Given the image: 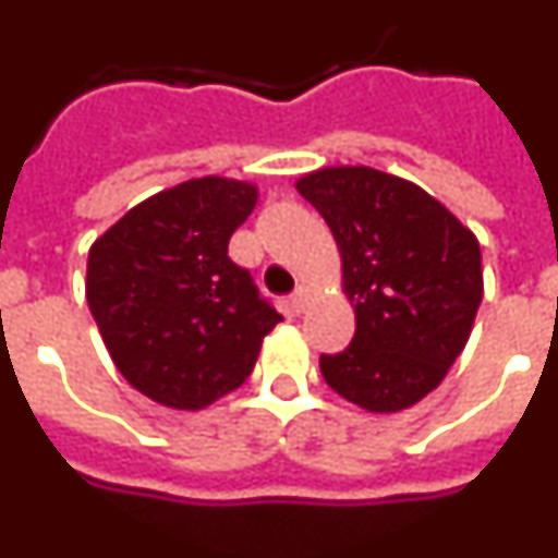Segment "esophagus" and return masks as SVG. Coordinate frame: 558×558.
<instances>
[{
  "mask_svg": "<svg viewBox=\"0 0 558 558\" xmlns=\"http://www.w3.org/2000/svg\"><path fill=\"white\" fill-rule=\"evenodd\" d=\"M290 304H293V310L295 313H304V310H307V304H310V290L304 288H295V293L290 295Z\"/></svg>",
  "mask_w": 558,
  "mask_h": 558,
  "instance_id": "1",
  "label": "esophagus"
}]
</instances>
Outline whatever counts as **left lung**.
<instances>
[{"label":"left lung","mask_w":558,"mask_h":558,"mask_svg":"<svg viewBox=\"0 0 558 558\" xmlns=\"http://www.w3.org/2000/svg\"><path fill=\"white\" fill-rule=\"evenodd\" d=\"M295 186L332 229L357 322L343 352L322 354L327 386L372 413L416 405L470 340L477 236L422 186L372 167H324Z\"/></svg>","instance_id":"1"}]
</instances>
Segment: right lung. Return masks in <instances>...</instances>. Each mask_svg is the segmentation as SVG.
Returning <instances> with one entry per match:
<instances>
[{
	"label": "right lung",
	"mask_w": 558,
	"mask_h": 558,
	"mask_svg": "<svg viewBox=\"0 0 558 558\" xmlns=\"http://www.w3.org/2000/svg\"><path fill=\"white\" fill-rule=\"evenodd\" d=\"M254 206V184L192 179L133 206L88 251L86 299L108 354L159 405L201 411L243 386L282 322L229 256Z\"/></svg>",
	"instance_id": "right-lung-1"
}]
</instances>
